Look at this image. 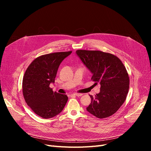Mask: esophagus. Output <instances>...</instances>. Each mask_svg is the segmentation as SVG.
Instances as JSON below:
<instances>
[{
    "label": "esophagus",
    "instance_id": "obj_1",
    "mask_svg": "<svg viewBox=\"0 0 151 151\" xmlns=\"http://www.w3.org/2000/svg\"><path fill=\"white\" fill-rule=\"evenodd\" d=\"M72 95L74 96H77V97H80L81 96H83V94H79V93H74Z\"/></svg>",
    "mask_w": 151,
    "mask_h": 151
}]
</instances>
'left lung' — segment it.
<instances>
[{
	"mask_svg": "<svg viewBox=\"0 0 151 151\" xmlns=\"http://www.w3.org/2000/svg\"><path fill=\"white\" fill-rule=\"evenodd\" d=\"M83 64L93 74L91 79L100 84V92L87 111L99 118L113 115L125 101L129 89V77L122 61L111 53L79 50L76 52Z\"/></svg>",
	"mask_w": 151,
	"mask_h": 151,
	"instance_id": "obj_1",
	"label": "left lung"
}]
</instances>
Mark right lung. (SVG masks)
Segmentation results:
<instances>
[{"label": "right lung", "instance_id": "right-lung-1", "mask_svg": "<svg viewBox=\"0 0 151 151\" xmlns=\"http://www.w3.org/2000/svg\"><path fill=\"white\" fill-rule=\"evenodd\" d=\"M72 52H57L36 58L27 68L22 80V93L27 104L43 118L55 116L67 102L65 94L53 92L50 88L55 83L59 65Z\"/></svg>", "mask_w": 151, "mask_h": 151}]
</instances>
